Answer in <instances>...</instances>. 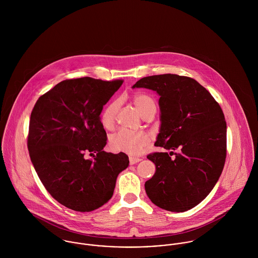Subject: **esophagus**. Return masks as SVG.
<instances>
[{
  "instance_id": "obj_1",
  "label": "esophagus",
  "mask_w": 258,
  "mask_h": 258,
  "mask_svg": "<svg viewBox=\"0 0 258 258\" xmlns=\"http://www.w3.org/2000/svg\"><path fill=\"white\" fill-rule=\"evenodd\" d=\"M142 159L141 158H138V157H129V161H130V164L131 165H134L138 162H140Z\"/></svg>"
}]
</instances>
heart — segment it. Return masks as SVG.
I'll use <instances>...</instances> for the list:
<instances>
[{
    "label": "heart",
    "instance_id": "1",
    "mask_svg": "<svg viewBox=\"0 0 258 258\" xmlns=\"http://www.w3.org/2000/svg\"><path fill=\"white\" fill-rule=\"evenodd\" d=\"M132 101L140 114L147 118L156 113L155 100L146 93L138 92L132 96ZM120 107V100L116 99L103 109L100 121L105 128H111ZM149 145V138L145 133L119 129L109 136V146L113 151L124 152L129 155H139Z\"/></svg>",
    "mask_w": 258,
    "mask_h": 258
}]
</instances>
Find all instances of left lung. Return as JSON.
<instances>
[{
  "instance_id": "1",
  "label": "left lung",
  "mask_w": 258,
  "mask_h": 258,
  "mask_svg": "<svg viewBox=\"0 0 258 258\" xmlns=\"http://www.w3.org/2000/svg\"><path fill=\"white\" fill-rule=\"evenodd\" d=\"M160 95L161 129L155 146L171 150L147 156L156 165L145 183L151 202L170 212H185L211 192L226 157V122L220 104L197 80L159 74L138 80ZM177 149L178 152L174 153Z\"/></svg>"
}]
</instances>
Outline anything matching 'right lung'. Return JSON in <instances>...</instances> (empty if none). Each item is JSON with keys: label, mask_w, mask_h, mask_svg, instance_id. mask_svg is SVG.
<instances>
[{"label": "right lung", "mask_w": 258, "mask_h": 258, "mask_svg": "<svg viewBox=\"0 0 258 258\" xmlns=\"http://www.w3.org/2000/svg\"><path fill=\"white\" fill-rule=\"evenodd\" d=\"M122 79H67L39 96L31 114L28 149L50 196L76 212H91L113 196L117 176L129 165L122 152L103 151V106ZM92 157L91 159L88 156Z\"/></svg>", "instance_id": "right-lung-1"}]
</instances>
